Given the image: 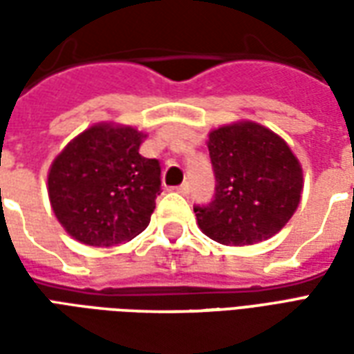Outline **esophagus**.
<instances>
[{"mask_svg":"<svg viewBox=\"0 0 354 354\" xmlns=\"http://www.w3.org/2000/svg\"><path fill=\"white\" fill-rule=\"evenodd\" d=\"M176 192L182 193V195H187V193H189V184H187V182H184L182 185H178Z\"/></svg>","mask_w":354,"mask_h":354,"instance_id":"34e87169","label":"esophagus"}]
</instances>
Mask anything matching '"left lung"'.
<instances>
[{"mask_svg":"<svg viewBox=\"0 0 354 354\" xmlns=\"http://www.w3.org/2000/svg\"><path fill=\"white\" fill-rule=\"evenodd\" d=\"M214 201L195 207L201 231L227 246L267 241L288 223L304 192V170L288 144L254 121L208 132Z\"/></svg>","mask_w":354,"mask_h":354,"instance_id":"obj_1","label":"left lung"}]
</instances>
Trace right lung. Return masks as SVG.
<instances>
[{"label":"right lung","instance_id":"right-lung-1","mask_svg":"<svg viewBox=\"0 0 354 354\" xmlns=\"http://www.w3.org/2000/svg\"><path fill=\"white\" fill-rule=\"evenodd\" d=\"M147 134L98 123L57 155L47 176L53 212L66 233L88 246H117L146 230L161 192L157 159L140 155Z\"/></svg>","mask_w":354,"mask_h":354}]
</instances>
